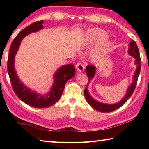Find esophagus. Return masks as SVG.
Masks as SVG:
<instances>
[{
  "mask_svg": "<svg viewBox=\"0 0 149 149\" xmlns=\"http://www.w3.org/2000/svg\"><path fill=\"white\" fill-rule=\"evenodd\" d=\"M75 67H76L77 70L79 72H82L84 70V66L81 63H77V64H76V65H75Z\"/></svg>",
  "mask_w": 149,
  "mask_h": 149,
  "instance_id": "esophagus-1",
  "label": "esophagus"
}]
</instances>
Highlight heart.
<instances>
[{
  "label": "heart",
  "instance_id": "1",
  "mask_svg": "<svg viewBox=\"0 0 149 149\" xmlns=\"http://www.w3.org/2000/svg\"><path fill=\"white\" fill-rule=\"evenodd\" d=\"M89 42L92 43H96L102 42L104 40H106L107 38V34L100 29H93L91 30L89 33ZM111 43L109 42H106L102 44L100 47L99 50L97 51L98 56H103L108 51L110 47Z\"/></svg>",
  "mask_w": 149,
  "mask_h": 149
}]
</instances>
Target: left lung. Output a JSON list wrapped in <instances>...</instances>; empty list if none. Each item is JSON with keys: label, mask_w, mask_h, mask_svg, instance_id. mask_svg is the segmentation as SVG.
I'll return each mask as SVG.
<instances>
[{"label": "left lung", "mask_w": 149, "mask_h": 149, "mask_svg": "<svg viewBox=\"0 0 149 149\" xmlns=\"http://www.w3.org/2000/svg\"><path fill=\"white\" fill-rule=\"evenodd\" d=\"M128 52L129 55L133 56L136 59L135 64L136 65L137 67H136V71L134 72V74L133 75V82H132L131 84L128 88L125 97H123V99L118 103H116L114 104H104L102 102H98V101L93 99V98L90 96L89 92H88V84H89L90 81L92 79L93 77L95 76L96 67L95 66H91V65H88L86 66V73L88 77V83L87 84V86H86V88H85V89L84 90V94L88 104H89L93 109H96L97 111H98L102 112V113H109V112L114 111L118 109L119 107L123 106V104L127 102L129 98L131 97L132 93H133L136 88V86L137 84L138 76L141 70V63H140L141 59L140 56V52H139L138 47L136 45V42L133 40L129 43V48L128 50Z\"/></svg>", "instance_id": "obj_1"}]
</instances>
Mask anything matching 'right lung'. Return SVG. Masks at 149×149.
<instances>
[{
	"mask_svg": "<svg viewBox=\"0 0 149 149\" xmlns=\"http://www.w3.org/2000/svg\"><path fill=\"white\" fill-rule=\"evenodd\" d=\"M44 20L35 22L21 31L11 43L8 59V72L15 94L22 101L27 105L36 108H45L54 104L58 101L63 93L66 82L75 75V66L69 64L62 66L54 75V81L49 93L40 95L31 91L24 86L19 79L15 69V57L20 47L22 40L31 33L38 32L43 28Z\"/></svg>",
	"mask_w": 149,
	"mask_h": 149,
	"instance_id": "1",
	"label": "right lung"
}]
</instances>
